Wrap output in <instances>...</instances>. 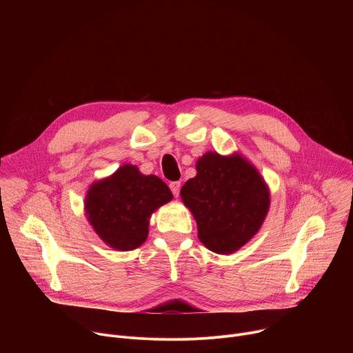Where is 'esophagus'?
<instances>
[{
    "instance_id": "esophagus-1",
    "label": "esophagus",
    "mask_w": 353,
    "mask_h": 353,
    "mask_svg": "<svg viewBox=\"0 0 353 353\" xmlns=\"http://www.w3.org/2000/svg\"><path fill=\"white\" fill-rule=\"evenodd\" d=\"M169 187H170V190H172L173 195L177 198V196H179V194H180V187H181V184H180L179 181H173V183H170V184H169Z\"/></svg>"
}]
</instances>
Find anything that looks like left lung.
Segmentation results:
<instances>
[{"label":"left lung","instance_id":"8db88e82","mask_svg":"<svg viewBox=\"0 0 353 353\" xmlns=\"http://www.w3.org/2000/svg\"><path fill=\"white\" fill-rule=\"evenodd\" d=\"M196 176L181 187L183 204L191 211L198 239L216 254H232L261 229L271 192L256 166L241 154L207 152Z\"/></svg>","mask_w":353,"mask_h":353}]
</instances>
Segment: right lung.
Listing matches in <instances>:
<instances>
[{"label": "right lung", "instance_id": "1", "mask_svg": "<svg viewBox=\"0 0 353 353\" xmlns=\"http://www.w3.org/2000/svg\"><path fill=\"white\" fill-rule=\"evenodd\" d=\"M172 199L163 180L125 163L90 184L83 208L92 229L109 247L131 251L145 243L152 214Z\"/></svg>", "mask_w": 353, "mask_h": 353}]
</instances>
